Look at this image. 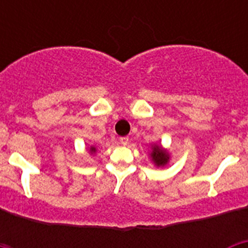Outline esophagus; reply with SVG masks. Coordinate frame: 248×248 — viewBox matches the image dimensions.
<instances>
[{
  "mask_svg": "<svg viewBox=\"0 0 248 248\" xmlns=\"http://www.w3.org/2000/svg\"><path fill=\"white\" fill-rule=\"evenodd\" d=\"M120 144H123V145H128L129 144V138L128 137H122L119 139Z\"/></svg>",
  "mask_w": 248,
  "mask_h": 248,
  "instance_id": "1",
  "label": "esophagus"
}]
</instances>
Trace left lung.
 Here are the masks:
<instances>
[{
	"label": "left lung",
	"mask_w": 248,
	"mask_h": 248,
	"mask_svg": "<svg viewBox=\"0 0 248 248\" xmlns=\"http://www.w3.org/2000/svg\"><path fill=\"white\" fill-rule=\"evenodd\" d=\"M151 157H153L154 163L156 164L157 166L165 165V164L168 163V160H169L168 154H166L163 149L159 148V146H155V148L153 149V153H151Z\"/></svg>",
	"instance_id": "8db88e82"
}]
</instances>
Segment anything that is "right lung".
Wrapping results in <instances>:
<instances>
[{
    "label": "right lung",
    "mask_w": 248,
    "mask_h": 248,
    "mask_svg": "<svg viewBox=\"0 0 248 248\" xmlns=\"http://www.w3.org/2000/svg\"><path fill=\"white\" fill-rule=\"evenodd\" d=\"M91 150H92V151H95V149H94V148H92V149H91Z\"/></svg>",
    "instance_id": "right-lung-1"
}]
</instances>
